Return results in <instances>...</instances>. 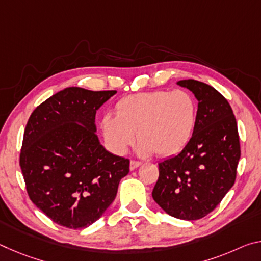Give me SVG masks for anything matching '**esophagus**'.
I'll return each instance as SVG.
<instances>
[{
	"instance_id": "34e87169",
	"label": "esophagus",
	"mask_w": 261,
	"mask_h": 261,
	"mask_svg": "<svg viewBox=\"0 0 261 261\" xmlns=\"http://www.w3.org/2000/svg\"><path fill=\"white\" fill-rule=\"evenodd\" d=\"M140 165H141V162H139V161H135V160H131V161H130V170H135V169H137V168H138Z\"/></svg>"
}]
</instances>
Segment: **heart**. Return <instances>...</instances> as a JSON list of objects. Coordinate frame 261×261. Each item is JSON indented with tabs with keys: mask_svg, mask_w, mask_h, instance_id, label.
I'll return each instance as SVG.
<instances>
[{
	"mask_svg": "<svg viewBox=\"0 0 261 261\" xmlns=\"http://www.w3.org/2000/svg\"><path fill=\"white\" fill-rule=\"evenodd\" d=\"M197 122V103L187 91H154L132 94L116 103V115L106 113L101 130L109 148L126 152L136 140L139 153L168 156L180 151L191 138Z\"/></svg>",
	"mask_w": 261,
	"mask_h": 261,
	"instance_id": "obj_1",
	"label": "heart"
}]
</instances>
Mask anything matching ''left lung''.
Returning <instances> with one entry per match:
<instances>
[{
    "mask_svg": "<svg viewBox=\"0 0 261 261\" xmlns=\"http://www.w3.org/2000/svg\"><path fill=\"white\" fill-rule=\"evenodd\" d=\"M176 84L196 96L197 122L180 153L159 163L152 197L167 214L192 221L211 213L232 188L240 137L230 105L214 87L193 79Z\"/></svg>",
    "mask_w": 261,
    "mask_h": 261,
    "instance_id": "1",
    "label": "left lung"
}]
</instances>
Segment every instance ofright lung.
<instances>
[{
  "mask_svg": "<svg viewBox=\"0 0 261 261\" xmlns=\"http://www.w3.org/2000/svg\"><path fill=\"white\" fill-rule=\"evenodd\" d=\"M116 91L67 87L38 106L25 127L20 168L30 199L60 226L83 229L114 201L130 161L108 152L95 114Z\"/></svg>",
  "mask_w": 261,
  "mask_h": 261,
  "instance_id": "right-lung-1",
  "label": "right lung"
}]
</instances>
